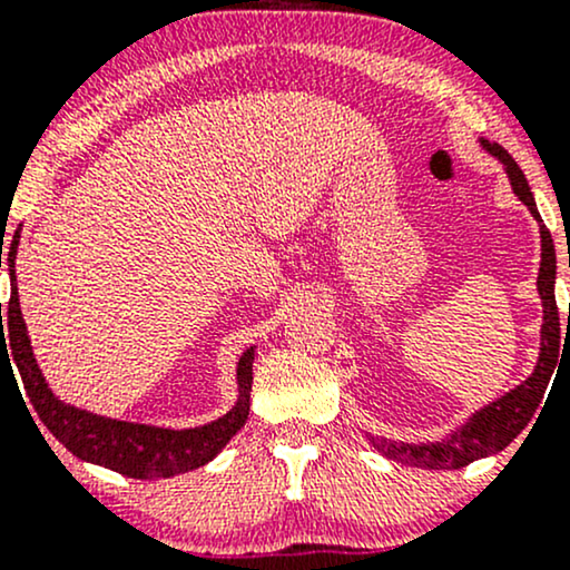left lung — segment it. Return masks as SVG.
I'll list each match as a JSON object with an SVG mask.
<instances>
[{
	"label": "left lung",
	"mask_w": 570,
	"mask_h": 570,
	"mask_svg": "<svg viewBox=\"0 0 570 570\" xmlns=\"http://www.w3.org/2000/svg\"><path fill=\"white\" fill-rule=\"evenodd\" d=\"M485 144V149L499 158L507 166L509 179L517 198L531 208V214L541 222L539 212H535V203L528 187L525 174L520 171L512 155L499 144ZM554 244L552 235L544 225H541V271H539V294L544 299V324H541V356L539 367L525 383L517 385L512 394H507L499 402H493L490 407L480 410L472 421L466 423L458 434L450 436L448 442H434V444H396L389 440H372L377 450L391 461L404 463V466H417V469H461L476 461V458H485L499 453L507 448L509 442L520 434L522 429L531 423L535 407L541 404L549 377H552L554 364L560 356V313L558 303H554ZM570 322V313H568Z\"/></svg>",
	"instance_id": "obj_1"
}]
</instances>
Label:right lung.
<instances>
[{"label":"right lung","instance_id":"add662e5","mask_svg":"<svg viewBox=\"0 0 570 570\" xmlns=\"http://www.w3.org/2000/svg\"><path fill=\"white\" fill-rule=\"evenodd\" d=\"M18 238H21L18 233L12 235L8 257L12 289L8 305V324H2L0 303V364L4 358V362L10 364V372L12 364H16L18 375H21L23 381L26 396L35 404V412L39 415V421L45 423V429H48L63 448L71 450V455L82 458V461L98 463V466L112 469L117 474L134 476V480H166V476L193 472V469L212 461V458L238 434L248 417L254 348H248L238 362V404H235L225 417L208 423V426L185 431L155 429L141 426V423L112 421V417H101L94 415V412H85L71 407V404H63L61 399L53 396L48 383H45L42 372L37 367L35 353H31L29 335H26V324L21 316V305H18L16 286ZM10 357L13 358L12 363L9 362ZM31 421H35V417H31ZM39 434H42V431H39Z\"/></svg>","mask_w":570,"mask_h":570}]
</instances>
